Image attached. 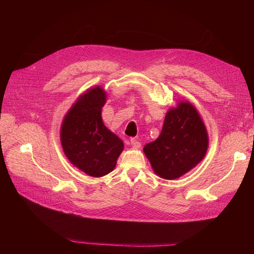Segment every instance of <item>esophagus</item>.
Instances as JSON below:
<instances>
[{
	"mask_svg": "<svg viewBox=\"0 0 254 254\" xmlns=\"http://www.w3.org/2000/svg\"><path fill=\"white\" fill-rule=\"evenodd\" d=\"M131 145H132V147L134 148V149H140L141 148V143L137 141V140H135V139H131Z\"/></svg>",
	"mask_w": 254,
	"mask_h": 254,
	"instance_id": "obj_1",
	"label": "esophagus"
}]
</instances>
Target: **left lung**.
I'll use <instances>...</instances> for the list:
<instances>
[{
	"instance_id": "left-lung-1",
	"label": "left lung",
	"mask_w": 254,
	"mask_h": 254,
	"mask_svg": "<svg viewBox=\"0 0 254 254\" xmlns=\"http://www.w3.org/2000/svg\"><path fill=\"white\" fill-rule=\"evenodd\" d=\"M209 134L194 105L180 101L166 112L162 131L143 148L153 172L160 178L175 180L203 160Z\"/></svg>"
}]
</instances>
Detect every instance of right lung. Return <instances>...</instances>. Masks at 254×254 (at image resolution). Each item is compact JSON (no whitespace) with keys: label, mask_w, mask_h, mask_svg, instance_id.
Here are the masks:
<instances>
[{"label":"right lung","mask_w":254,"mask_h":254,"mask_svg":"<svg viewBox=\"0 0 254 254\" xmlns=\"http://www.w3.org/2000/svg\"><path fill=\"white\" fill-rule=\"evenodd\" d=\"M106 102L107 93L102 87L88 89L65 113L60 128L65 157L75 167L95 178L111 173L124 150V143L103 122Z\"/></svg>","instance_id":"right-lung-1"}]
</instances>
